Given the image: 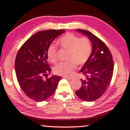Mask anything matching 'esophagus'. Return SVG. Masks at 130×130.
Masks as SVG:
<instances>
[{
  "label": "esophagus",
  "instance_id": "34e87169",
  "mask_svg": "<svg viewBox=\"0 0 130 130\" xmlns=\"http://www.w3.org/2000/svg\"><path fill=\"white\" fill-rule=\"evenodd\" d=\"M63 78H65V79H68V80H71V79H72V78H68V77H65V76L63 77Z\"/></svg>",
  "mask_w": 130,
  "mask_h": 130
}]
</instances>
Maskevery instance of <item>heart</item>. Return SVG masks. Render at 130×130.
Here are the masks:
<instances>
[{
  "instance_id": "obj_1",
  "label": "heart",
  "mask_w": 130,
  "mask_h": 130,
  "mask_svg": "<svg viewBox=\"0 0 130 130\" xmlns=\"http://www.w3.org/2000/svg\"><path fill=\"white\" fill-rule=\"evenodd\" d=\"M58 44L64 49L68 51L66 62L57 64L53 68L55 74L60 76H70L73 73L76 64L83 65L86 63L92 52V45L88 38L79 37L73 33H67L61 37ZM47 57L50 62L54 63L57 60V48L51 44L47 51Z\"/></svg>"
}]
</instances>
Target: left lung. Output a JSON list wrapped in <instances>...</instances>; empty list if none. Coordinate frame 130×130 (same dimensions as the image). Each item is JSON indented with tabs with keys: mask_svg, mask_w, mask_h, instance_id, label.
<instances>
[{
	"mask_svg": "<svg viewBox=\"0 0 130 130\" xmlns=\"http://www.w3.org/2000/svg\"><path fill=\"white\" fill-rule=\"evenodd\" d=\"M88 37L92 43L91 56L80 70L86 77L81 79V87L76 91L79 99L87 102L95 101L101 98L109 86L113 72L112 56L107 45L88 31L76 29Z\"/></svg>",
	"mask_w": 130,
	"mask_h": 130,
	"instance_id": "8db88e82",
	"label": "left lung"
}]
</instances>
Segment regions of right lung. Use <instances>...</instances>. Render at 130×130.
I'll return each instance as SVG.
<instances>
[{"mask_svg":"<svg viewBox=\"0 0 130 130\" xmlns=\"http://www.w3.org/2000/svg\"><path fill=\"white\" fill-rule=\"evenodd\" d=\"M65 32L63 29L41 31L31 36L23 44L15 62L17 78L27 96L36 102H42L54 94L61 77L52 75L44 80L42 76L51 74L47 62V51L57 37Z\"/></svg>","mask_w":130,"mask_h":130,"instance_id":"1","label":"right lung"}]
</instances>
